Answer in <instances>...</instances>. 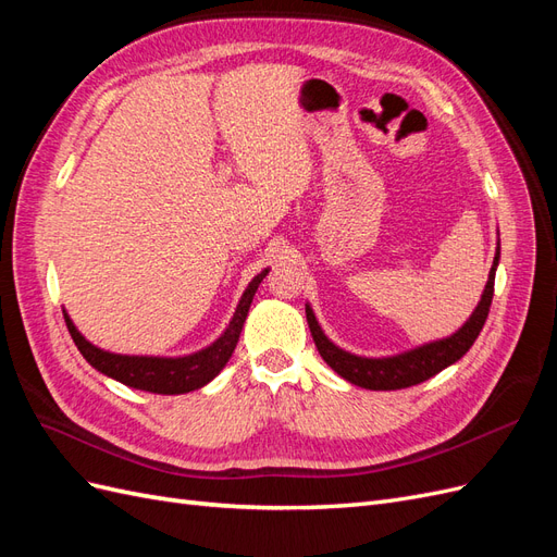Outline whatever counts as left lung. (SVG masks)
<instances>
[{
  "instance_id": "obj_1",
  "label": "left lung",
  "mask_w": 557,
  "mask_h": 557,
  "mask_svg": "<svg viewBox=\"0 0 557 557\" xmlns=\"http://www.w3.org/2000/svg\"><path fill=\"white\" fill-rule=\"evenodd\" d=\"M497 264H499V242H497L491 274H487V283H485L476 309L471 311L467 323L458 332H453L450 336H444V339L416 346V348H409L404 352H397V356H387V358L356 356V352H348L327 339L323 327L318 325L311 305H307V320H309V330H311V336L315 342V348L336 374L350 381L352 385L367 387V391H401V387H411V385L423 383V381L432 379L434 374H440L442 369L458 362L465 352L474 346L479 332L485 325L487 311H491Z\"/></svg>"
}]
</instances>
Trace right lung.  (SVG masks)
<instances>
[{
  "label": "right lung",
  "instance_id": "add662e5",
  "mask_svg": "<svg viewBox=\"0 0 557 557\" xmlns=\"http://www.w3.org/2000/svg\"><path fill=\"white\" fill-rule=\"evenodd\" d=\"M267 274L269 269H262V272L246 285V290L237 305V311H234L225 332L218 336L211 346L190 352V356H178V358L123 356V352H111L90 344L86 336L76 330L74 320L66 311H64V323L72 334L74 344L78 346L81 356L86 358L97 372L121 381L123 385L137 387V391L156 393V395H183V393L197 391V387H205L209 381H213L218 374H221V369L232 358L234 348H237L239 334L244 330L246 315L250 309V301L256 297L258 285Z\"/></svg>",
  "mask_w": 557,
  "mask_h": 557
}]
</instances>
